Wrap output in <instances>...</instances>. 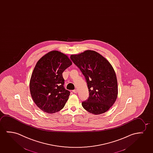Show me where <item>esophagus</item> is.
<instances>
[{
	"label": "esophagus",
	"mask_w": 153,
	"mask_h": 153,
	"mask_svg": "<svg viewBox=\"0 0 153 153\" xmlns=\"http://www.w3.org/2000/svg\"><path fill=\"white\" fill-rule=\"evenodd\" d=\"M73 92L74 93H77V89H74L73 91Z\"/></svg>",
	"instance_id": "34e87169"
}]
</instances>
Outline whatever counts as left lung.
Listing matches in <instances>:
<instances>
[{"label":"left lung","mask_w":153,"mask_h":153,"mask_svg":"<svg viewBox=\"0 0 153 153\" xmlns=\"http://www.w3.org/2000/svg\"><path fill=\"white\" fill-rule=\"evenodd\" d=\"M71 59L84 76L88 88L87 100L82 102L89 113L99 115L108 111L117 97V80L108 61L94 51L71 55Z\"/></svg>","instance_id":"1"}]
</instances>
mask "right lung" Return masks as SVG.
Returning <instances> with one entry per match:
<instances>
[{
	"label": "right lung",
	"instance_id": "obj_1",
	"mask_svg": "<svg viewBox=\"0 0 153 153\" xmlns=\"http://www.w3.org/2000/svg\"><path fill=\"white\" fill-rule=\"evenodd\" d=\"M71 64L67 56L56 51L49 52L38 61L29 87L33 102L43 111L53 114L65 106L70 91L64 88L62 74Z\"/></svg>",
	"mask_w": 153,
	"mask_h": 153
}]
</instances>
